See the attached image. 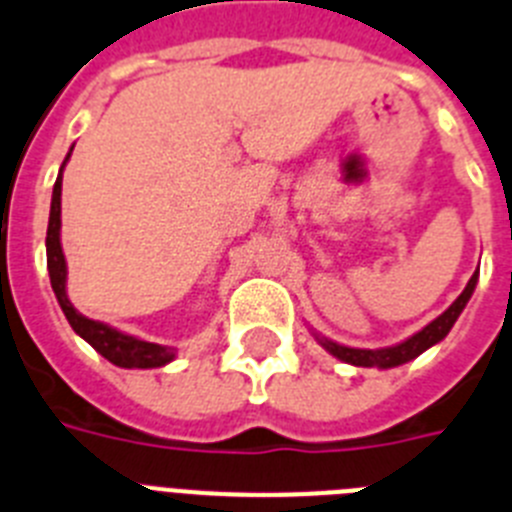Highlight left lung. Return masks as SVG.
I'll use <instances>...</instances> for the list:
<instances>
[{
    "instance_id": "1",
    "label": "left lung",
    "mask_w": 512,
    "mask_h": 512,
    "mask_svg": "<svg viewBox=\"0 0 512 512\" xmlns=\"http://www.w3.org/2000/svg\"><path fill=\"white\" fill-rule=\"evenodd\" d=\"M477 278H479V273L471 275L469 283H466V288L461 291L459 299L453 301V304L443 311L441 317L433 319L428 327H422L420 332H415L412 337H407L404 342H399V345H391V348H379V350H363V348H348V345H340V342H332V340H327V337L317 335L319 345H322L327 353L335 355V358H340V361L350 363V366H363V368L402 366V363L412 361V358H417V355L425 353L428 348L438 345V342H441L443 337L451 332L453 322L459 319V314L464 311L466 301L471 299V293H474V288H477Z\"/></svg>"
}]
</instances>
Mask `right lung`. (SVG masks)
Listing matches in <instances>:
<instances>
[{
    "label": "right lung",
    "mask_w": 512,
    "mask_h": 512,
    "mask_svg": "<svg viewBox=\"0 0 512 512\" xmlns=\"http://www.w3.org/2000/svg\"><path fill=\"white\" fill-rule=\"evenodd\" d=\"M74 149V146H71ZM71 151L66 154L64 164H61L56 185H53L51 198V216H48V234H46V260H48V275H51V288L59 299L61 311L69 319L71 330L77 332L82 340H87L102 358H108L110 363L121 368H159L175 361V348L167 345H157V342H146L139 337L126 335V332L115 330L105 322H95L87 319L74 309V304L66 296V260L64 250H61V177H64V167L69 162Z\"/></svg>",
    "instance_id": "right-lung-1"
}]
</instances>
